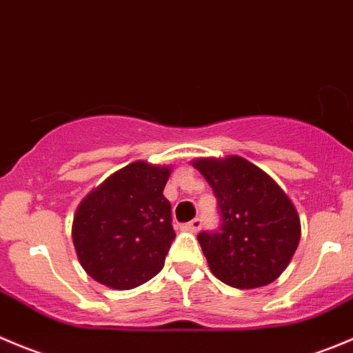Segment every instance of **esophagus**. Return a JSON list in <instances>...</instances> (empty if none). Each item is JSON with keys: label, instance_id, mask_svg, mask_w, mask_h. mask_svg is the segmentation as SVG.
<instances>
[{"label": "esophagus", "instance_id": "1", "mask_svg": "<svg viewBox=\"0 0 353 353\" xmlns=\"http://www.w3.org/2000/svg\"><path fill=\"white\" fill-rule=\"evenodd\" d=\"M201 224H203V222H201V219L196 217V219H193V221H191V222H188V224L184 225V228H186L188 231H191V232H196L198 229L201 228Z\"/></svg>", "mask_w": 353, "mask_h": 353}]
</instances>
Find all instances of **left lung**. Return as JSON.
I'll return each mask as SVG.
<instances>
[{"instance_id":"obj_1","label":"left lung","mask_w":353,"mask_h":353,"mask_svg":"<svg viewBox=\"0 0 353 353\" xmlns=\"http://www.w3.org/2000/svg\"><path fill=\"white\" fill-rule=\"evenodd\" d=\"M217 198L221 225L198 232L212 274L239 290L260 288L286 269L300 241V217L268 174L241 157L193 162Z\"/></svg>"}]
</instances>
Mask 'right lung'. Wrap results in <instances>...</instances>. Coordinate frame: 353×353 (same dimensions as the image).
<instances>
[{
  "instance_id": "1",
  "label": "right lung",
  "mask_w": 353,
  "mask_h": 353,
  "mask_svg": "<svg viewBox=\"0 0 353 353\" xmlns=\"http://www.w3.org/2000/svg\"><path fill=\"white\" fill-rule=\"evenodd\" d=\"M169 167L134 162L91 191L74 215L72 239L84 271L131 290L159 274L176 232L163 188Z\"/></svg>"
}]
</instances>
